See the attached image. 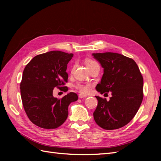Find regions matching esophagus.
Returning a JSON list of instances; mask_svg holds the SVG:
<instances>
[{
	"mask_svg": "<svg viewBox=\"0 0 161 161\" xmlns=\"http://www.w3.org/2000/svg\"><path fill=\"white\" fill-rule=\"evenodd\" d=\"M87 97V95H86L82 94V93H80V94H79V98H80V99H82V98H85V97Z\"/></svg>",
	"mask_w": 161,
	"mask_h": 161,
	"instance_id": "1",
	"label": "esophagus"
}]
</instances>
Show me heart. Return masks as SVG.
<instances>
[{"label":"heart","instance_id":"heart-1","mask_svg":"<svg viewBox=\"0 0 161 161\" xmlns=\"http://www.w3.org/2000/svg\"><path fill=\"white\" fill-rule=\"evenodd\" d=\"M85 64L87 67V69H90L92 66H93L96 64H98L97 63L90 59H87L85 60ZM76 89H79L81 92H83V93H87V92H89L91 89V86L89 85H84V84H78L76 85Z\"/></svg>","mask_w":161,"mask_h":161}]
</instances>
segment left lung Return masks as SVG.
<instances>
[{
    "instance_id": "1",
    "label": "left lung",
    "mask_w": 161,
    "mask_h": 161,
    "mask_svg": "<svg viewBox=\"0 0 161 161\" xmlns=\"http://www.w3.org/2000/svg\"><path fill=\"white\" fill-rule=\"evenodd\" d=\"M103 69L96 90L111 92L109 101L95 96L98 105L93 113L97 124L105 130H115L128 124L139 109L143 99V78L138 65L118 53H92Z\"/></svg>"
}]
</instances>
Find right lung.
Segmentation results:
<instances>
[{
  "label": "right lung",
  "mask_w": 161,
  "mask_h": 161,
  "mask_svg": "<svg viewBox=\"0 0 161 161\" xmlns=\"http://www.w3.org/2000/svg\"><path fill=\"white\" fill-rule=\"evenodd\" d=\"M72 53L51 51L37 55L26 65L20 85L23 108L32 123L45 129H54L67 119L69 106L77 101L75 92H69L61 99L53 97L55 87L68 82L67 64Z\"/></svg>",
  "instance_id": "add662e5"
}]
</instances>
